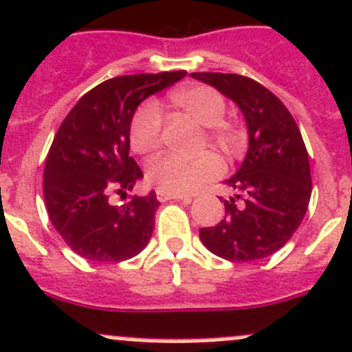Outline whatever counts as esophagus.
I'll return each mask as SVG.
<instances>
[{
	"label": "esophagus",
	"instance_id": "esophagus-1",
	"mask_svg": "<svg viewBox=\"0 0 352 352\" xmlns=\"http://www.w3.org/2000/svg\"><path fill=\"white\" fill-rule=\"evenodd\" d=\"M156 198L160 199V201H168V199H180V201H184V203L192 201V198L189 195H172V192L160 191V189L156 191Z\"/></svg>",
	"mask_w": 352,
	"mask_h": 352
}]
</instances>
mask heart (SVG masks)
Segmentation results:
<instances>
[{
	"instance_id": "1",
	"label": "heart",
	"mask_w": 352,
	"mask_h": 352,
	"mask_svg": "<svg viewBox=\"0 0 352 352\" xmlns=\"http://www.w3.org/2000/svg\"><path fill=\"white\" fill-rule=\"evenodd\" d=\"M170 102L177 109L191 116L208 128V137L221 149L232 153L238 139L229 128L222 126L228 104L221 91L206 85L184 87L170 94ZM163 135V120L154 104H144L135 113L130 124V146L139 154H153L160 149ZM224 172L221 157L213 153L198 157H184L179 154H165L154 160L147 168V179L160 191L172 195H186L196 191L203 184L215 180Z\"/></svg>"
}]
</instances>
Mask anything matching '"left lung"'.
<instances>
[{"instance_id": "obj_1", "label": "left lung", "mask_w": 352, "mask_h": 352, "mask_svg": "<svg viewBox=\"0 0 352 352\" xmlns=\"http://www.w3.org/2000/svg\"><path fill=\"white\" fill-rule=\"evenodd\" d=\"M191 76L232 98L250 135L243 165L226 180L238 195L224 199V219L199 229V238L226 261L269 257L294 236L309 206L313 180L300 130L283 102L252 78L222 72Z\"/></svg>"}]
</instances>
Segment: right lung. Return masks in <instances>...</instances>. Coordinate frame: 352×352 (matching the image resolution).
Wrapping results in <instances>:
<instances>
[{
    "label": "right lung",
    "mask_w": 352,
    "mask_h": 352,
    "mask_svg": "<svg viewBox=\"0 0 352 352\" xmlns=\"http://www.w3.org/2000/svg\"><path fill=\"white\" fill-rule=\"evenodd\" d=\"M186 71L118 76L91 88L65 116L43 172L48 217L65 245L95 262H121L146 248L160 206L156 192L126 196L142 170L130 156V123L144 98L186 76Z\"/></svg>",
    "instance_id": "1"
}]
</instances>
